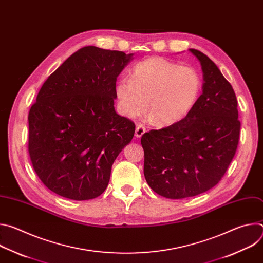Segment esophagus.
<instances>
[{
	"instance_id": "34e87169",
	"label": "esophagus",
	"mask_w": 263,
	"mask_h": 263,
	"mask_svg": "<svg viewBox=\"0 0 263 263\" xmlns=\"http://www.w3.org/2000/svg\"><path fill=\"white\" fill-rule=\"evenodd\" d=\"M145 133V128L142 125H137L135 129V136L136 137H141Z\"/></svg>"
}]
</instances>
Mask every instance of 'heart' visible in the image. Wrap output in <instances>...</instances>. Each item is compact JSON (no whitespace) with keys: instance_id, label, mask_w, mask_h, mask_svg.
I'll return each mask as SVG.
<instances>
[{"instance_id":"heart-1","label":"heart","mask_w":263,"mask_h":263,"mask_svg":"<svg viewBox=\"0 0 263 263\" xmlns=\"http://www.w3.org/2000/svg\"><path fill=\"white\" fill-rule=\"evenodd\" d=\"M202 90L199 72L162 57H149L137 63L131 79L118 81L115 93L119 111L134 119L147 109L161 126L181 122L196 106ZM149 103H147V100Z\"/></svg>"}]
</instances>
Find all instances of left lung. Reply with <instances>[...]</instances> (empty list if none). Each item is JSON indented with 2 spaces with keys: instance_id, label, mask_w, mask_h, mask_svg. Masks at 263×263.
<instances>
[{
  "instance_id": "left-lung-1",
  "label": "left lung",
  "mask_w": 263,
  "mask_h": 263,
  "mask_svg": "<svg viewBox=\"0 0 263 263\" xmlns=\"http://www.w3.org/2000/svg\"><path fill=\"white\" fill-rule=\"evenodd\" d=\"M201 63L203 92L177 124L141 137L148 186L167 199H184L215 186L231 163L239 140L237 100L215 63L190 49Z\"/></svg>"
}]
</instances>
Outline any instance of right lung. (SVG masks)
<instances>
[{"label":"right lung","mask_w":263,"mask_h":263,"mask_svg":"<svg viewBox=\"0 0 263 263\" xmlns=\"http://www.w3.org/2000/svg\"><path fill=\"white\" fill-rule=\"evenodd\" d=\"M133 54L93 46L70 55L29 111V154L50 191L84 201L102 195L135 125L115 109L117 78Z\"/></svg>","instance_id":"add662e5"}]
</instances>
